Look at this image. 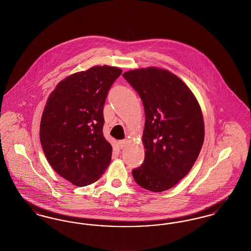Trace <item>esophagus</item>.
<instances>
[{
	"instance_id": "1",
	"label": "esophagus",
	"mask_w": 251,
	"mask_h": 251,
	"mask_svg": "<svg viewBox=\"0 0 251 251\" xmlns=\"http://www.w3.org/2000/svg\"><path fill=\"white\" fill-rule=\"evenodd\" d=\"M128 144L127 140H120L119 141V145H120V149H124Z\"/></svg>"
}]
</instances>
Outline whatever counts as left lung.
I'll list each match as a JSON object with an SVG mask.
<instances>
[{
    "mask_svg": "<svg viewBox=\"0 0 251 251\" xmlns=\"http://www.w3.org/2000/svg\"><path fill=\"white\" fill-rule=\"evenodd\" d=\"M143 101V165L132 170L138 185L163 192L176 185L190 171L204 141L201 105L177 75L157 67L124 72Z\"/></svg>",
    "mask_w": 251,
    "mask_h": 251,
    "instance_id": "1",
    "label": "left lung"
}]
</instances>
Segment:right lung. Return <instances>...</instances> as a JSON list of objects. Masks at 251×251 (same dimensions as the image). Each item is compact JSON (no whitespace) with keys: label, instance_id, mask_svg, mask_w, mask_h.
Wrapping results in <instances>:
<instances>
[{"label":"right lung","instance_id":"1","mask_svg":"<svg viewBox=\"0 0 251 251\" xmlns=\"http://www.w3.org/2000/svg\"><path fill=\"white\" fill-rule=\"evenodd\" d=\"M122 71L94 66L59 82L42 113L39 137L50 166L73 185L94 183L107 169L113 148L103 136V105Z\"/></svg>","mask_w":251,"mask_h":251}]
</instances>
